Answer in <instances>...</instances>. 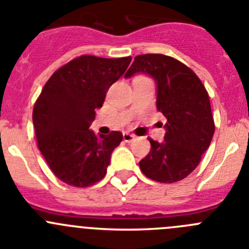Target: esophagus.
Listing matches in <instances>:
<instances>
[{
    "label": "esophagus",
    "mask_w": 249,
    "mask_h": 249,
    "mask_svg": "<svg viewBox=\"0 0 249 249\" xmlns=\"http://www.w3.org/2000/svg\"><path fill=\"white\" fill-rule=\"evenodd\" d=\"M123 138H124L125 142H131V141L135 140V135L129 134V132H124V134H123Z\"/></svg>",
    "instance_id": "obj_1"
}]
</instances>
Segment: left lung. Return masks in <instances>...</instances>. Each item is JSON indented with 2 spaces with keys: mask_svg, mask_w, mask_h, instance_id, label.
<instances>
[{
  "mask_svg": "<svg viewBox=\"0 0 249 249\" xmlns=\"http://www.w3.org/2000/svg\"><path fill=\"white\" fill-rule=\"evenodd\" d=\"M136 73L153 78L157 109L167 119L164 141L148 139L151 150L139 162L141 171L156 182L184 179L196 168L215 131L208 92L189 67L166 55L136 56L125 78Z\"/></svg>",
  "mask_w": 249,
  "mask_h": 249,
  "instance_id": "obj_1",
  "label": "left lung"
}]
</instances>
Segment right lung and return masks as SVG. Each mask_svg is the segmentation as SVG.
<instances>
[{
  "label": "right lung",
  "mask_w": 249,
  "mask_h": 249,
  "mask_svg": "<svg viewBox=\"0 0 249 249\" xmlns=\"http://www.w3.org/2000/svg\"><path fill=\"white\" fill-rule=\"evenodd\" d=\"M131 57L83 55L53 73L34 106L38 147L53 173L72 187L103 179L120 131L96 135L89 130L109 87L126 71Z\"/></svg>",
  "instance_id": "1"
}]
</instances>
